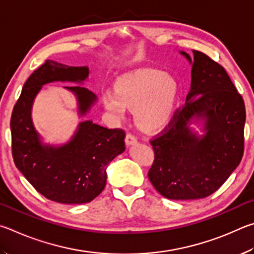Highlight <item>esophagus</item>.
<instances>
[{
	"mask_svg": "<svg viewBox=\"0 0 254 254\" xmlns=\"http://www.w3.org/2000/svg\"><path fill=\"white\" fill-rule=\"evenodd\" d=\"M125 143H126L127 146H130V145H135L137 143V138L131 134H127L126 135V139H125Z\"/></svg>",
	"mask_w": 254,
	"mask_h": 254,
	"instance_id": "obj_1",
	"label": "esophagus"
}]
</instances>
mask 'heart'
Here are the masks:
<instances>
[{"label":"heart","instance_id":"obj_1","mask_svg":"<svg viewBox=\"0 0 254 254\" xmlns=\"http://www.w3.org/2000/svg\"><path fill=\"white\" fill-rule=\"evenodd\" d=\"M180 87L168 74L159 70H139L125 75L117 91H105V108L116 118H124L127 107L136 109V120L148 131L167 127L174 117Z\"/></svg>","mask_w":254,"mask_h":254}]
</instances>
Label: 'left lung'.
<instances>
[{"label":"left lung","mask_w":254,"mask_h":254,"mask_svg":"<svg viewBox=\"0 0 254 254\" xmlns=\"http://www.w3.org/2000/svg\"><path fill=\"white\" fill-rule=\"evenodd\" d=\"M190 90L182 110L150 140L155 159L150 183L170 199H197L219 190L239 166L244 150L246 106L223 66L193 50ZM201 121L203 135L189 126Z\"/></svg>","instance_id":"obj_1"}]
</instances>
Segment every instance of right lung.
<instances>
[{
  "instance_id": "right-lung-1",
  "label": "right lung",
  "mask_w": 254,
  "mask_h": 254,
  "mask_svg": "<svg viewBox=\"0 0 254 254\" xmlns=\"http://www.w3.org/2000/svg\"><path fill=\"white\" fill-rule=\"evenodd\" d=\"M88 66H70L47 60L26 80L12 111V155L30 184L53 202L82 204L91 202L104 190L109 163L124 153L125 131L108 129L92 120L78 125L64 145L44 144L32 122V106L43 84L61 81L82 83ZM77 98L78 114L84 116L97 101L92 91L81 86L64 87Z\"/></svg>"
}]
</instances>
